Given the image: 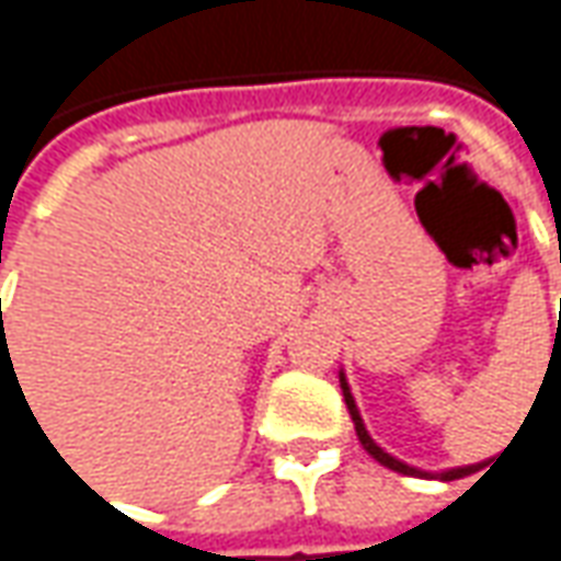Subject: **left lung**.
<instances>
[{
    "label": "left lung",
    "mask_w": 561,
    "mask_h": 561,
    "mask_svg": "<svg viewBox=\"0 0 561 561\" xmlns=\"http://www.w3.org/2000/svg\"><path fill=\"white\" fill-rule=\"evenodd\" d=\"M339 385H342V397H345V405H347V412H351V421H354V431H357L360 446L369 451L373 458H376L378 465L388 467V470H397V473H403V477H421V480L451 482V480H461V477H470V473H477L480 467H485L489 461H492V458H489V461H480V465L449 467V470H421V467L405 465V461H400V458H393L391 451L381 449L376 439L369 436V431H366V424H363V419H360V409H357V403H354V393H351V385H347L345 373H339Z\"/></svg>",
    "instance_id": "obj_1"
}]
</instances>
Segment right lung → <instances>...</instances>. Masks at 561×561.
Instances as JSON below:
<instances>
[{"mask_svg":"<svg viewBox=\"0 0 561 561\" xmlns=\"http://www.w3.org/2000/svg\"><path fill=\"white\" fill-rule=\"evenodd\" d=\"M8 360H11V357H8Z\"/></svg>","mask_w":561,"mask_h":561,"instance_id":"obj_1","label":"right lung"}]
</instances>
